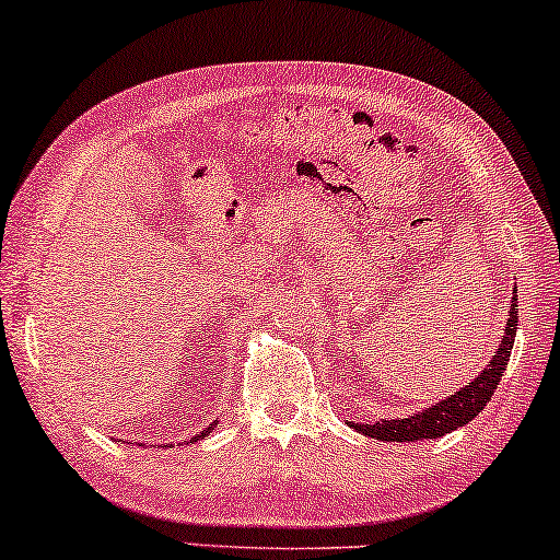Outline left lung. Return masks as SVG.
Returning <instances> with one entry per match:
<instances>
[{
  "mask_svg": "<svg viewBox=\"0 0 560 560\" xmlns=\"http://www.w3.org/2000/svg\"><path fill=\"white\" fill-rule=\"evenodd\" d=\"M516 287L512 296V307H509V317L504 325V336H501L499 349L493 351L491 362L486 364V370H480L468 385H463L455 395H447L444 400L434 402V406L416 410V413L406 416V419H382L374 423H353L349 421L351 429H357L359 434L380 439V442H423V439H436L450 434L465 423L476 419L480 410L486 408V402L491 400V395L497 393V385L501 382V374L506 370L509 357L514 349V336H516Z\"/></svg>",
  "mask_w": 560,
  "mask_h": 560,
  "instance_id": "1",
  "label": "left lung"
}]
</instances>
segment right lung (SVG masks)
Returning a JSON list of instances; mask_svg holds the SVG:
<instances>
[{"instance_id": "right-lung-1", "label": "right lung", "mask_w": 560, "mask_h": 560, "mask_svg": "<svg viewBox=\"0 0 560 560\" xmlns=\"http://www.w3.org/2000/svg\"><path fill=\"white\" fill-rule=\"evenodd\" d=\"M214 427H217V421H211V423H209V427H207V429H203V431H198V434H196L194 439H190V442H201V439H203V436H209V434H211V431H214Z\"/></svg>"}]
</instances>
